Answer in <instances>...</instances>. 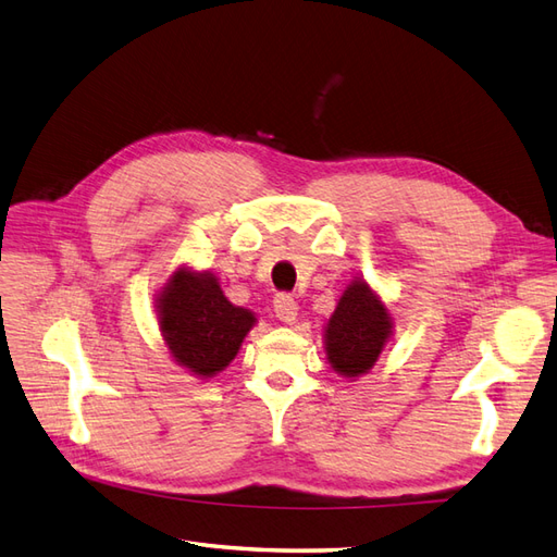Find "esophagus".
Listing matches in <instances>:
<instances>
[{"instance_id":"esophagus-1","label":"esophagus","mask_w":557,"mask_h":557,"mask_svg":"<svg viewBox=\"0 0 557 557\" xmlns=\"http://www.w3.org/2000/svg\"><path fill=\"white\" fill-rule=\"evenodd\" d=\"M273 308H275V315H277L280 322H284V324H294L296 322V318H298V304L294 301L292 296H287V294L275 296Z\"/></svg>"}]
</instances>
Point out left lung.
<instances>
[{
    "mask_svg": "<svg viewBox=\"0 0 557 557\" xmlns=\"http://www.w3.org/2000/svg\"><path fill=\"white\" fill-rule=\"evenodd\" d=\"M395 336V318L383 296L364 277H352L324 324L326 362L338 376L369 374Z\"/></svg>",
    "mask_w": 557,
    "mask_h": 557,
    "instance_id": "8db88e82",
    "label": "left lung"
}]
</instances>
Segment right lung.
Instances as JSON below:
<instances>
[{"mask_svg": "<svg viewBox=\"0 0 557 557\" xmlns=\"http://www.w3.org/2000/svg\"><path fill=\"white\" fill-rule=\"evenodd\" d=\"M157 324L169 358L195 379H213L231 364L256 326L251 310L227 301L219 277L183 263L154 294Z\"/></svg>", "mask_w": 557, "mask_h": 557, "instance_id": "obj_1", "label": "right lung"}]
</instances>
